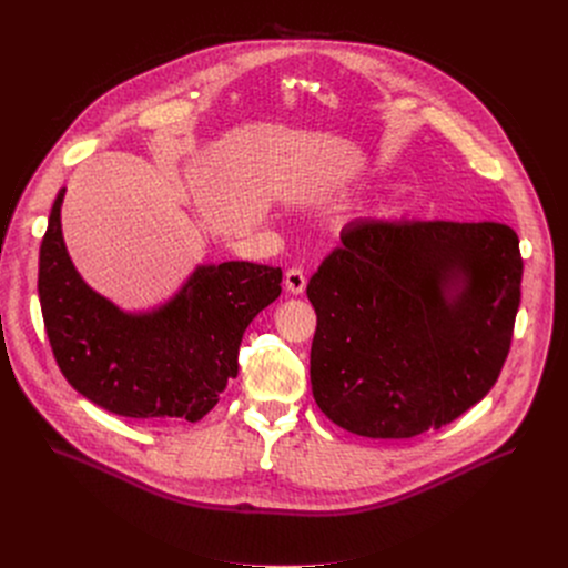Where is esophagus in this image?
<instances>
[{
	"instance_id": "34e87169",
	"label": "esophagus",
	"mask_w": 568,
	"mask_h": 568,
	"mask_svg": "<svg viewBox=\"0 0 568 568\" xmlns=\"http://www.w3.org/2000/svg\"><path fill=\"white\" fill-rule=\"evenodd\" d=\"M305 285H307V281H305L303 270H298V267L287 270V274H285V287H287V292H292V294H303V292H305Z\"/></svg>"
}]
</instances>
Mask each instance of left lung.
Masks as SVG:
<instances>
[{"mask_svg":"<svg viewBox=\"0 0 568 568\" xmlns=\"http://www.w3.org/2000/svg\"><path fill=\"white\" fill-rule=\"evenodd\" d=\"M521 274L519 237L506 224H348L307 283L318 409L366 438H412L456 420L504 368Z\"/></svg>","mask_w":568,"mask_h":568,"instance_id":"8db88e82","label":"left lung"}]
</instances>
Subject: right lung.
I'll use <instances>...</instances> for the list:
<instances>
[{"label":"right lung","mask_w":568,"mask_h":568,"mask_svg":"<svg viewBox=\"0 0 568 568\" xmlns=\"http://www.w3.org/2000/svg\"><path fill=\"white\" fill-rule=\"evenodd\" d=\"M60 189L40 247L44 328L67 382L99 407L143 423H197L237 375L254 316L281 294V267L197 265L148 310H123L78 274L62 235Z\"/></svg>","instance_id":"add662e5"}]
</instances>
